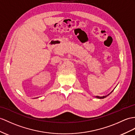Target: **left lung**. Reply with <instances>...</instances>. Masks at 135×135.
<instances>
[{
    "mask_svg": "<svg viewBox=\"0 0 135 135\" xmlns=\"http://www.w3.org/2000/svg\"><path fill=\"white\" fill-rule=\"evenodd\" d=\"M113 89V90H114ZM113 90H112V91H111V92L110 93H109V94H108V95H107V96H102V97H100V96H96V97H96L97 98H99V99H102V98H105V97H107L108 96H109V95L112 93V91H113Z\"/></svg>",
    "mask_w": 135,
    "mask_h": 135,
    "instance_id": "obj_1",
    "label": "left lung"
}]
</instances>
